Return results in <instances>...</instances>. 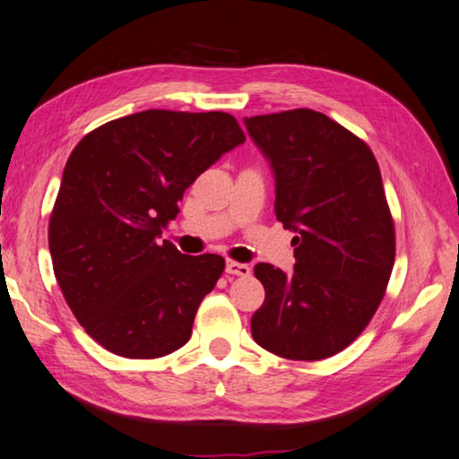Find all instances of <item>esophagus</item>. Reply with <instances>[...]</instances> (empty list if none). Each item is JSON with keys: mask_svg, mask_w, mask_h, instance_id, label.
<instances>
[{"mask_svg": "<svg viewBox=\"0 0 459 459\" xmlns=\"http://www.w3.org/2000/svg\"><path fill=\"white\" fill-rule=\"evenodd\" d=\"M226 273L230 275H239V278H247L252 273V267L247 264H238V262H226Z\"/></svg>", "mask_w": 459, "mask_h": 459, "instance_id": "esophagus-1", "label": "esophagus"}]
</instances>
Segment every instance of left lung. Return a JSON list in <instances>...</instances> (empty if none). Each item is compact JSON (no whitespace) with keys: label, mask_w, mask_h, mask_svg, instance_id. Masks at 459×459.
Wrapping results in <instances>:
<instances>
[{"label":"left lung","mask_w":459,"mask_h":459,"mask_svg":"<svg viewBox=\"0 0 459 459\" xmlns=\"http://www.w3.org/2000/svg\"><path fill=\"white\" fill-rule=\"evenodd\" d=\"M244 124L273 171L275 218L296 233L291 275L254 267L265 299L252 335L280 358H330L366 330L392 275L395 236L379 166L359 137L314 109Z\"/></svg>","instance_id":"left-lung-1"}]
</instances>
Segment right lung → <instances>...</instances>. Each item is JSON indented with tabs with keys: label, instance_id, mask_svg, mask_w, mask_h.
Returning a JSON list of instances; mask_svg holds the SVG:
<instances>
[{
	"label": "right lung",
	"instance_id": "1",
	"mask_svg": "<svg viewBox=\"0 0 459 459\" xmlns=\"http://www.w3.org/2000/svg\"><path fill=\"white\" fill-rule=\"evenodd\" d=\"M244 142L223 111L148 109L93 129L69 155L49 254L77 322L111 353L153 359L192 337L226 262L158 239L195 178Z\"/></svg>",
	"mask_w": 459,
	"mask_h": 459
}]
</instances>
